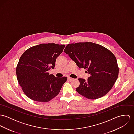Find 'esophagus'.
<instances>
[{"label":"esophagus","mask_w":134,"mask_h":134,"mask_svg":"<svg viewBox=\"0 0 134 134\" xmlns=\"http://www.w3.org/2000/svg\"><path fill=\"white\" fill-rule=\"evenodd\" d=\"M68 80H69L70 81H73L74 79V78H71V77H69L68 78Z\"/></svg>","instance_id":"34e87169"}]
</instances>
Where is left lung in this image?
<instances>
[{"label": "left lung", "mask_w": 134, "mask_h": 134, "mask_svg": "<svg viewBox=\"0 0 134 134\" xmlns=\"http://www.w3.org/2000/svg\"><path fill=\"white\" fill-rule=\"evenodd\" d=\"M79 68L86 69L90 76L79 78L76 89L81 96L91 99L105 96L113 88L119 74L115 55L105 47L92 42L69 44L64 50Z\"/></svg>", "instance_id": "8db88e82"}]
</instances>
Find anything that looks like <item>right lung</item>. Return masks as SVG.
I'll use <instances>...</instances> for the list:
<instances>
[{
	"label": "right lung",
	"mask_w": 134,
	"mask_h": 134,
	"mask_svg": "<svg viewBox=\"0 0 134 134\" xmlns=\"http://www.w3.org/2000/svg\"><path fill=\"white\" fill-rule=\"evenodd\" d=\"M65 45L41 44L27 49L19 58L16 73L20 86L29 98L47 102L57 96L67 80L47 71L54 69L58 57Z\"/></svg>",
	"instance_id": "right-lung-1"
}]
</instances>
